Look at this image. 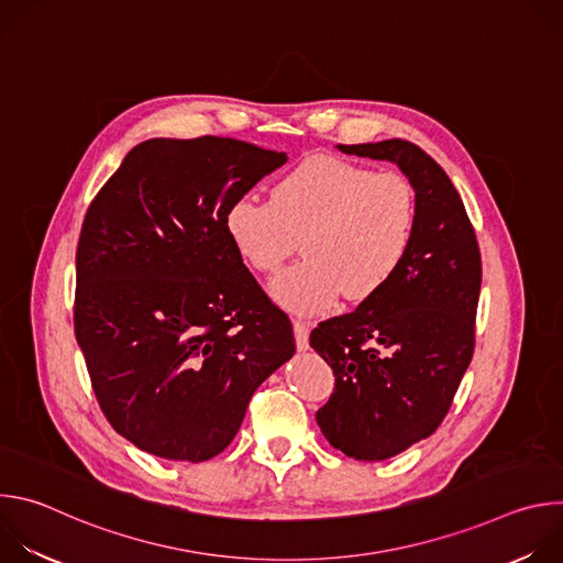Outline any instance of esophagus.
Returning <instances> with one entry per match:
<instances>
[{
    "instance_id": "obj_1",
    "label": "esophagus",
    "mask_w": 563,
    "mask_h": 563,
    "mask_svg": "<svg viewBox=\"0 0 563 563\" xmlns=\"http://www.w3.org/2000/svg\"><path fill=\"white\" fill-rule=\"evenodd\" d=\"M309 330H311V323H307V320H294V336H296V347L300 352H305L309 347Z\"/></svg>"
}]
</instances>
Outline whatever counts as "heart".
I'll use <instances>...</instances> for the list:
<instances>
[{
    "instance_id": "1",
    "label": "heart",
    "mask_w": 563,
    "mask_h": 563,
    "mask_svg": "<svg viewBox=\"0 0 563 563\" xmlns=\"http://www.w3.org/2000/svg\"><path fill=\"white\" fill-rule=\"evenodd\" d=\"M417 227V194L396 172L313 153L280 176L269 202L238 198L224 213L233 250L261 274L278 272L298 250L305 258L272 280V296L294 313H320L376 296L404 265Z\"/></svg>"
}]
</instances>
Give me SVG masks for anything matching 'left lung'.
Segmentation results:
<instances>
[{"label":"left lung","mask_w":563,"mask_h":563,"mask_svg":"<svg viewBox=\"0 0 563 563\" xmlns=\"http://www.w3.org/2000/svg\"><path fill=\"white\" fill-rule=\"evenodd\" d=\"M339 148L394 163L417 194L396 276L309 336L336 376L316 412L320 432L352 459L383 461L428 439L452 406L474 352L481 254L461 196L423 148L398 137Z\"/></svg>","instance_id":"left-lung-1"}]
</instances>
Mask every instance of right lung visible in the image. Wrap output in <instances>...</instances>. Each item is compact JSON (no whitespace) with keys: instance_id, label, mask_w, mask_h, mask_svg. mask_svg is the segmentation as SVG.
<instances>
[{"instance_id":"add662e5","label":"right lung","mask_w":563,"mask_h":563,"mask_svg":"<svg viewBox=\"0 0 563 563\" xmlns=\"http://www.w3.org/2000/svg\"><path fill=\"white\" fill-rule=\"evenodd\" d=\"M287 153L202 135L133 146L93 198L75 254V339L118 434L172 461L220 454L294 328L224 231Z\"/></svg>"}]
</instances>
